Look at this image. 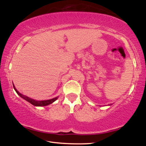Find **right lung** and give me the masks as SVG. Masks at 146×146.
Instances as JSON below:
<instances>
[{"label":"right lung","instance_id":"1","mask_svg":"<svg viewBox=\"0 0 146 146\" xmlns=\"http://www.w3.org/2000/svg\"><path fill=\"white\" fill-rule=\"evenodd\" d=\"M13 87H14V89L15 90V91L16 92L17 94L19 95L21 98H23V99H24V100H26L27 102H28L29 103L31 104L32 105H34V106H36V107L47 106V105H50V104L53 103V102L56 100L58 98V97H55V98H52V99H49V100H47L38 101V100H35V99H33L31 98L27 97V96H26V95H24L23 94H21L20 92H19L17 90V89L15 88L14 84H13Z\"/></svg>","mask_w":146,"mask_h":146}]
</instances>
